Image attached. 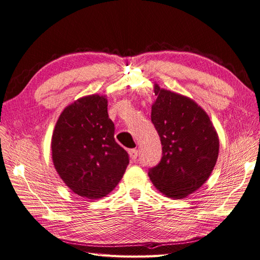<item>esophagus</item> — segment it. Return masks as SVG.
Masks as SVG:
<instances>
[{"instance_id":"obj_1","label":"esophagus","mask_w":260,"mask_h":260,"mask_svg":"<svg viewBox=\"0 0 260 260\" xmlns=\"http://www.w3.org/2000/svg\"><path fill=\"white\" fill-rule=\"evenodd\" d=\"M138 155H139V152H138V149H136V148L130 149V151H129V156H130V158L132 160H136Z\"/></svg>"}]
</instances>
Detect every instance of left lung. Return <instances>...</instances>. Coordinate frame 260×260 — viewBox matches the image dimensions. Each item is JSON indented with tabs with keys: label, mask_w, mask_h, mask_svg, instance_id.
Masks as SVG:
<instances>
[{
	"label": "left lung",
	"mask_w": 260,
	"mask_h": 260,
	"mask_svg": "<svg viewBox=\"0 0 260 260\" xmlns=\"http://www.w3.org/2000/svg\"><path fill=\"white\" fill-rule=\"evenodd\" d=\"M151 119L161 143V159L148 169L158 191L182 199L206 182L219 153V140L208 115L191 99L155 84Z\"/></svg>",
	"instance_id": "1"
}]
</instances>
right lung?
<instances>
[{"label":"right lung","mask_w":260,"mask_h":260,"mask_svg":"<svg viewBox=\"0 0 260 260\" xmlns=\"http://www.w3.org/2000/svg\"><path fill=\"white\" fill-rule=\"evenodd\" d=\"M108 117L105 96L90 95L64 109L52 137V158L74 193L95 200L112 192L129 165Z\"/></svg>","instance_id":"add662e5"}]
</instances>
